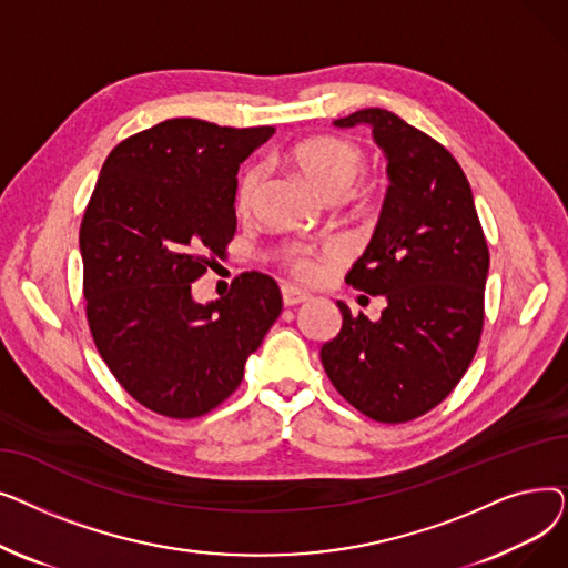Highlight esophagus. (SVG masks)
I'll list each match as a JSON object with an SVG mask.
<instances>
[{
	"label": "esophagus",
	"instance_id": "esophagus-1",
	"mask_svg": "<svg viewBox=\"0 0 568 568\" xmlns=\"http://www.w3.org/2000/svg\"><path fill=\"white\" fill-rule=\"evenodd\" d=\"M283 304L290 308V306H300V304H306L311 300V294L296 290L292 285H283Z\"/></svg>",
	"mask_w": 568,
	"mask_h": 568
}]
</instances>
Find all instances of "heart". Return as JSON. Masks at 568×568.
<instances>
[{
  "label": "heart",
  "instance_id": "heart-1",
  "mask_svg": "<svg viewBox=\"0 0 568 568\" xmlns=\"http://www.w3.org/2000/svg\"><path fill=\"white\" fill-rule=\"evenodd\" d=\"M290 161L308 179V184H313L326 197L343 195L366 168L364 149L336 135H317L296 142L290 149ZM260 182V165H246L242 174H239L234 191V204L239 212H248L253 206ZM336 257L338 248L334 244L292 246L283 253V266L296 281L317 283Z\"/></svg>",
  "mask_w": 568,
  "mask_h": 568
}]
</instances>
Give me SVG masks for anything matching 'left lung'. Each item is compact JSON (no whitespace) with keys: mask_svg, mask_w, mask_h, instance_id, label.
<instances>
[{"mask_svg":"<svg viewBox=\"0 0 568 568\" xmlns=\"http://www.w3.org/2000/svg\"><path fill=\"white\" fill-rule=\"evenodd\" d=\"M366 124L386 156L382 214L347 285L384 294L377 322L338 302L343 326L320 349L336 392L379 424H405L449 396L484 332L490 253L467 176L449 149L389 110L334 122Z\"/></svg>","mask_w":568,"mask_h":568,"instance_id":"obj_1","label":"left lung"}]
</instances>
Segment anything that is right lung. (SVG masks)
Wrapping results in <instances>:
<instances>
[{
  "label": "right lung",
  "instance_id": "add662e5",
  "mask_svg": "<svg viewBox=\"0 0 568 568\" xmlns=\"http://www.w3.org/2000/svg\"><path fill=\"white\" fill-rule=\"evenodd\" d=\"M272 135L168 119L112 149L84 209L89 332L116 382L161 416L195 419L232 396L281 315V290L260 272L206 306L191 294L236 232L239 163Z\"/></svg>",
  "mask_w": 568,
  "mask_h": 568
}]
</instances>
